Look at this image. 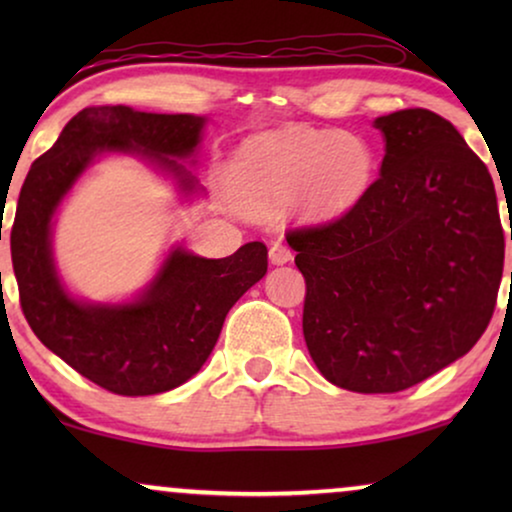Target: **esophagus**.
Returning a JSON list of instances; mask_svg holds the SVG:
<instances>
[{"label": "esophagus", "mask_w": 512, "mask_h": 512, "mask_svg": "<svg viewBox=\"0 0 512 512\" xmlns=\"http://www.w3.org/2000/svg\"><path fill=\"white\" fill-rule=\"evenodd\" d=\"M293 258L291 249L286 247V244L282 240H275L270 244V261L275 265H282V263H289Z\"/></svg>", "instance_id": "esophagus-1"}]
</instances>
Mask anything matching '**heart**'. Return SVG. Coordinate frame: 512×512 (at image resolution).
I'll return each instance as SVG.
<instances>
[{
    "instance_id": "1",
    "label": "heart",
    "mask_w": 512,
    "mask_h": 512,
    "mask_svg": "<svg viewBox=\"0 0 512 512\" xmlns=\"http://www.w3.org/2000/svg\"><path fill=\"white\" fill-rule=\"evenodd\" d=\"M370 174L368 149L342 132L289 128L249 139L235 158V191L249 205L303 193L319 212H342Z\"/></svg>"
}]
</instances>
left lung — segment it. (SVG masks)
<instances>
[{
    "instance_id": "1",
    "label": "left lung",
    "mask_w": 512,
    "mask_h": 512,
    "mask_svg": "<svg viewBox=\"0 0 512 512\" xmlns=\"http://www.w3.org/2000/svg\"><path fill=\"white\" fill-rule=\"evenodd\" d=\"M380 177L338 219L286 233L303 333L335 387L396 394L471 352L499 296L506 237L492 174L429 109L375 121ZM512 237V233H510Z\"/></svg>"
}]
</instances>
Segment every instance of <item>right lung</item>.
Masks as SVG:
<instances>
[{"label":"right lung","mask_w":512,"mask_h":512,"mask_svg":"<svg viewBox=\"0 0 512 512\" xmlns=\"http://www.w3.org/2000/svg\"><path fill=\"white\" fill-rule=\"evenodd\" d=\"M205 118L88 107L34 160L20 188L11 261L20 307L34 335L76 373L118 396L163 394L198 373L230 307L268 272V247L249 242L226 258L174 249L132 305H83L65 293L51 258V219L76 177L102 151L151 153L191 191L177 160L191 156Z\"/></svg>","instance_id":"obj_1"}]
</instances>
